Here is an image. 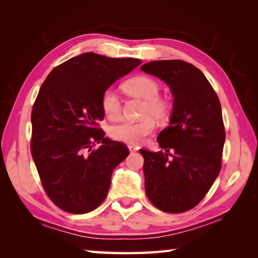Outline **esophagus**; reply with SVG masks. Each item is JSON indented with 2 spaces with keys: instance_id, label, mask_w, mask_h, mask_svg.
Instances as JSON below:
<instances>
[{
  "instance_id": "1",
  "label": "esophagus",
  "mask_w": 258,
  "mask_h": 258,
  "mask_svg": "<svg viewBox=\"0 0 258 258\" xmlns=\"http://www.w3.org/2000/svg\"><path fill=\"white\" fill-rule=\"evenodd\" d=\"M127 148H128V150H130L131 152H135V151H138V150H139V148H138L137 146H132V145H130V146H127Z\"/></svg>"
}]
</instances>
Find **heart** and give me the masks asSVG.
<instances>
[{
	"instance_id": "obj_1",
	"label": "heart",
	"mask_w": 258,
	"mask_h": 258,
	"mask_svg": "<svg viewBox=\"0 0 258 258\" xmlns=\"http://www.w3.org/2000/svg\"><path fill=\"white\" fill-rule=\"evenodd\" d=\"M123 89L128 94L146 100L143 108L145 119L140 121H121L110 128V135L113 140L128 145H140L145 141L148 135L155 130V120L151 116L161 119L167 115V104L159 97L160 87L154 78L148 76H137L126 81ZM101 108L109 119L116 120L120 117V100L115 91L108 89L101 97Z\"/></svg>"
}]
</instances>
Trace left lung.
I'll use <instances>...</instances> for the list:
<instances>
[{
  "label": "left lung",
  "mask_w": 258,
  "mask_h": 258,
  "mask_svg": "<svg viewBox=\"0 0 258 258\" xmlns=\"http://www.w3.org/2000/svg\"><path fill=\"white\" fill-rule=\"evenodd\" d=\"M141 71L164 81L174 98L169 125L157 138L164 151L140 150L147 197L163 212H186L221 171L225 131L220 100L203 72L183 60L151 61Z\"/></svg>",
  "instance_id": "left-lung-1"
}]
</instances>
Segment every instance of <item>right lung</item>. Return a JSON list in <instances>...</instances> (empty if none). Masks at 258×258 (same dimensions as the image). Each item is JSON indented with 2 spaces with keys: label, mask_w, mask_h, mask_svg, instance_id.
I'll use <instances>...</instances> for the list:
<instances>
[{
  "label": "right lung",
  "mask_w": 258,
  "mask_h": 258,
  "mask_svg": "<svg viewBox=\"0 0 258 258\" xmlns=\"http://www.w3.org/2000/svg\"><path fill=\"white\" fill-rule=\"evenodd\" d=\"M142 61L86 52L64 61L43 83L32 110V156L43 187L56 206L89 213L108 195L111 174L130 151L98 128L101 97ZM95 143H101L97 150Z\"/></svg>",
  "instance_id": "add662e5"
}]
</instances>
